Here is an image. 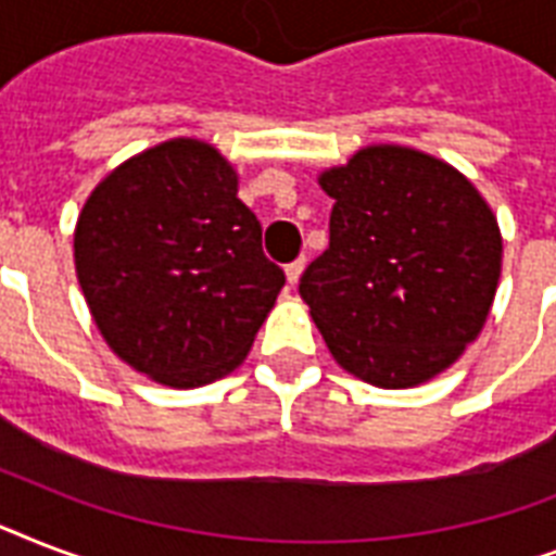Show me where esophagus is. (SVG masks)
<instances>
[{
  "label": "esophagus",
  "mask_w": 556,
  "mask_h": 556,
  "mask_svg": "<svg viewBox=\"0 0 556 556\" xmlns=\"http://www.w3.org/2000/svg\"><path fill=\"white\" fill-rule=\"evenodd\" d=\"M305 268V260H294L288 262L286 265V277H288V286H296V279H300V274H303Z\"/></svg>",
  "instance_id": "esophagus-1"
}]
</instances>
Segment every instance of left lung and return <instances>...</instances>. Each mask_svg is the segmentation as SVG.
I'll list each match as a JSON object with an SVG mask.
<instances>
[{
    "mask_svg": "<svg viewBox=\"0 0 556 556\" xmlns=\"http://www.w3.org/2000/svg\"><path fill=\"white\" fill-rule=\"evenodd\" d=\"M329 248L300 296L331 357L380 389H409L462 357L502 274L493 210L456 167L378 143L320 173Z\"/></svg>",
    "mask_w": 556,
    "mask_h": 556,
    "instance_id": "left-lung-1",
    "label": "left lung"
}]
</instances>
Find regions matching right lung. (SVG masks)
<instances>
[{"label": "right lung", "mask_w": 556, "mask_h": 556, "mask_svg": "<svg viewBox=\"0 0 556 556\" xmlns=\"http://www.w3.org/2000/svg\"><path fill=\"white\" fill-rule=\"evenodd\" d=\"M236 192L239 176L216 147L173 138L112 169L74 227L94 326L124 364L164 387L233 371L286 286Z\"/></svg>", "instance_id": "obj_1"}]
</instances>
